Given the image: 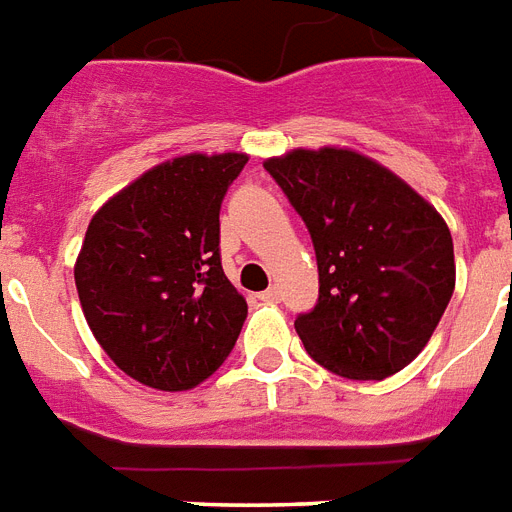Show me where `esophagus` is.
<instances>
[{
    "instance_id": "esophagus-1",
    "label": "esophagus",
    "mask_w": 512,
    "mask_h": 512,
    "mask_svg": "<svg viewBox=\"0 0 512 512\" xmlns=\"http://www.w3.org/2000/svg\"><path fill=\"white\" fill-rule=\"evenodd\" d=\"M280 288H275V285H272V288H267L264 290V293H261V301H267V304H277V301H280Z\"/></svg>"
}]
</instances>
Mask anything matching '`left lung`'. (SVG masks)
Wrapping results in <instances>:
<instances>
[{
    "mask_svg": "<svg viewBox=\"0 0 512 512\" xmlns=\"http://www.w3.org/2000/svg\"><path fill=\"white\" fill-rule=\"evenodd\" d=\"M264 169L312 235L320 298L296 317L309 357L351 380L404 370L455 290V248L439 211L351 150H293Z\"/></svg>",
    "mask_w": 512,
    "mask_h": 512,
    "instance_id": "8db88e82",
    "label": "left lung"
}]
</instances>
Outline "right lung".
<instances>
[{"label":"right lung","instance_id":"right-lung-1","mask_svg":"<svg viewBox=\"0 0 512 512\" xmlns=\"http://www.w3.org/2000/svg\"><path fill=\"white\" fill-rule=\"evenodd\" d=\"M248 155H182L89 222L76 290L94 338L129 378L185 391L230 357L248 314L222 269L219 211Z\"/></svg>","mask_w":512,"mask_h":512}]
</instances>
